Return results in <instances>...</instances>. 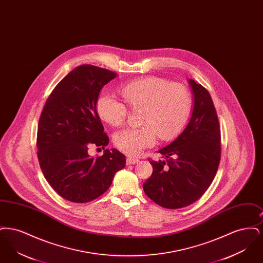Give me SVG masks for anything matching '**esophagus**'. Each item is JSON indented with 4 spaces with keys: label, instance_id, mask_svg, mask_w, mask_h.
<instances>
[{
    "label": "esophagus",
    "instance_id": "obj_1",
    "mask_svg": "<svg viewBox=\"0 0 263 263\" xmlns=\"http://www.w3.org/2000/svg\"><path fill=\"white\" fill-rule=\"evenodd\" d=\"M126 162H127V164H134V163H137L139 160L137 158H134V157H127Z\"/></svg>",
    "mask_w": 263,
    "mask_h": 263
}]
</instances>
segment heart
I'll use <instances>...</instances> for the list:
<instances>
[{
	"label": "heart",
	"instance_id": "heart-1",
	"mask_svg": "<svg viewBox=\"0 0 263 263\" xmlns=\"http://www.w3.org/2000/svg\"><path fill=\"white\" fill-rule=\"evenodd\" d=\"M121 102L110 95L102 93L97 100V111L109 125H122L128 109L138 112L141 125L126 128L114 134L116 148L127 155H137L144 148L153 146L157 136L168 141L175 138L187 121L191 110V95L179 83L149 76L129 81L118 87Z\"/></svg>",
	"mask_w": 263,
	"mask_h": 263
}]
</instances>
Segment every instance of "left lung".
Instances as JSON below:
<instances>
[{
    "label": "left lung",
    "instance_id": "obj_1",
    "mask_svg": "<svg viewBox=\"0 0 263 263\" xmlns=\"http://www.w3.org/2000/svg\"><path fill=\"white\" fill-rule=\"evenodd\" d=\"M194 93L192 116L173 143L158 151L164 161H153L144 182L147 196L166 209L183 208L198 200L212 183L221 160V132L209 91L189 80Z\"/></svg>",
    "mask_w": 263,
    "mask_h": 263
}]
</instances>
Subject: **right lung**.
<instances>
[{
	"instance_id": "obj_1",
	"label": "right lung",
	"mask_w": 263,
	"mask_h": 263,
	"mask_svg": "<svg viewBox=\"0 0 263 263\" xmlns=\"http://www.w3.org/2000/svg\"><path fill=\"white\" fill-rule=\"evenodd\" d=\"M116 77L92 65L78 66L46 100L38 121L39 165L52 188L66 200L87 203L102 195L125 166L119 151L90 157L89 146L104 149L109 139L97 111L100 89Z\"/></svg>"
}]
</instances>
